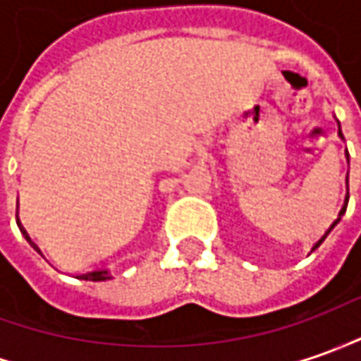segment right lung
<instances>
[{
  "mask_svg": "<svg viewBox=\"0 0 361 361\" xmlns=\"http://www.w3.org/2000/svg\"><path fill=\"white\" fill-rule=\"evenodd\" d=\"M110 276L106 271H94V273H90V281H94V283H98V281H109Z\"/></svg>",
  "mask_w": 361,
  "mask_h": 361,
  "instance_id": "obj_1",
  "label": "right lung"
}]
</instances>
